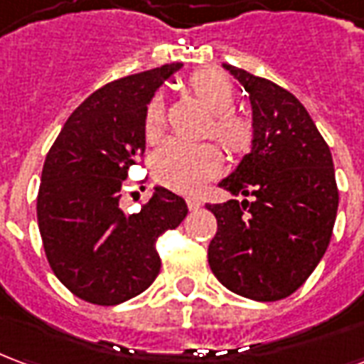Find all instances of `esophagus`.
<instances>
[{
  "label": "esophagus",
  "instance_id": "obj_1",
  "mask_svg": "<svg viewBox=\"0 0 364 364\" xmlns=\"http://www.w3.org/2000/svg\"><path fill=\"white\" fill-rule=\"evenodd\" d=\"M200 198L197 197H187V206H189V210H198L200 208Z\"/></svg>",
  "mask_w": 364,
  "mask_h": 364
}]
</instances>
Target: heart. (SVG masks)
Segmentation results:
<instances>
[{"instance_id": "obj_1", "label": "heart", "mask_w": 364, "mask_h": 364, "mask_svg": "<svg viewBox=\"0 0 364 364\" xmlns=\"http://www.w3.org/2000/svg\"><path fill=\"white\" fill-rule=\"evenodd\" d=\"M189 87L210 114V132L234 156H242L253 146L255 130L252 120L240 117L234 109L236 91L228 75L220 70L205 68L187 80ZM164 128V105L158 97L151 99L144 112V136L156 142ZM222 156L213 144H187L181 140H167L154 156L151 169L158 183L169 189L193 193L220 171Z\"/></svg>"}]
</instances>
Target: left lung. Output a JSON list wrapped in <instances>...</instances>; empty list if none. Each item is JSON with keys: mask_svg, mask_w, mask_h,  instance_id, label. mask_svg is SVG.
I'll return each mask as SVG.
<instances>
[{"mask_svg": "<svg viewBox=\"0 0 364 364\" xmlns=\"http://www.w3.org/2000/svg\"><path fill=\"white\" fill-rule=\"evenodd\" d=\"M250 93L255 138L218 185L234 197L206 208L218 230L208 245L214 277L240 296H290L328 250L339 193L333 159L304 105L265 77L224 64Z\"/></svg>", "mask_w": 364, "mask_h": 364, "instance_id": "obj_1", "label": "left lung"}]
</instances>
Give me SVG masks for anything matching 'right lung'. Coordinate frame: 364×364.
Segmentation results:
<instances>
[{"mask_svg":"<svg viewBox=\"0 0 364 364\" xmlns=\"http://www.w3.org/2000/svg\"><path fill=\"white\" fill-rule=\"evenodd\" d=\"M183 64L127 75L75 109L46 156L36 218L46 259L75 296L114 306L138 296L158 277V237L189 208L156 187L136 214L120 208V189L146 150L144 112L161 83Z\"/></svg>","mask_w":364,"mask_h":364,"instance_id":"1","label":"right lung"}]
</instances>
